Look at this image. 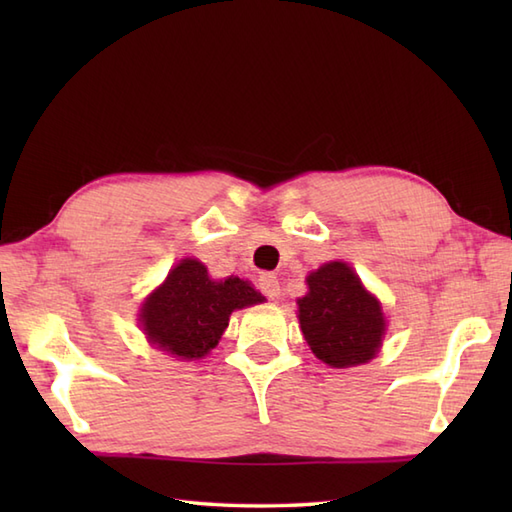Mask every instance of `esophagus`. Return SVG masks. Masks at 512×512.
<instances>
[{"mask_svg":"<svg viewBox=\"0 0 512 512\" xmlns=\"http://www.w3.org/2000/svg\"><path fill=\"white\" fill-rule=\"evenodd\" d=\"M257 288L268 299H277L279 297V290H281L279 288V279L275 275H270V273H264L262 277H259Z\"/></svg>","mask_w":512,"mask_h":512,"instance_id":"1","label":"esophagus"}]
</instances>
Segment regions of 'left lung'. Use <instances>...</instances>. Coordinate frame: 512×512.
<instances>
[{
    "label": "left lung",
    "instance_id": "8db88e82",
    "mask_svg": "<svg viewBox=\"0 0 512 512\" xmlns=\"http://www.w3.org/2000/svg\"><path fill=\"white\" fill-rule=\"evenodd\" d=\"M299 299V323L310 350L332 367H352L374 358L385 334L380 303L343 262H330L308 277Z\"/></svg>",
    "mask_w": 512,
    "mask_h": 512
}]
</instances>
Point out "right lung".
<instances>
[{"label": "right lung", "mask_w": 512, "mask_h": 512, "mask_svg": "<svg viewBox=\"0 0 512 512\" xmlns=\"http://www.w3.org/2000/svg\"><path fill=\"white\" fill-rule=\"evenodd\" d=\"M262 301L248 281H213L198 259H182L145 301L140 321L149 339L165 352L200 358L220 341L233 310Z\"/></svg>", "instance_id": "obj_1"}]
</instances>
